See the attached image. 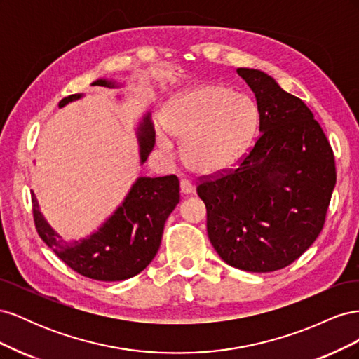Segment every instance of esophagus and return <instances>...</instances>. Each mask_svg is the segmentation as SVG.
<instances>
[{
  "label": "esophagus",
  "mask_w": 359,
  "mask_h": 359,
  "mask_svg": "<svg viewBox=\"0 0 359 359\" xmlns=\"http://www.w3.org/2000/svg\"><path fill=\"white\" fill-rule=\"evenodd\" d=\"M180 189H181V193H182V194H190V193L193 191L191 182H190V181H187V180H181V182H180Z\"/></svg>",
  "instance_id": "esophagus-1"
}]
</instances>
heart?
<instances>
[{
    "label": "heart",
    "instance_id": "heart-1",
    "mask_svg": "<svg viewBox=\"0 0 359 359\" xmlns=\"http://www.w3.org/2000/svg\"><path fill=\"white\" fill-rule=\"evenodd\" d=\"M165 132L182 144V161L193 173L214 177L231 169L252 144L259 127L257 107L247 95L217 83L180 93L163 109ZM165 133L158 144L170 151Z\"/></svg>",
    "mask_w": 359,
    "mask_h": 359
}]
</instances>
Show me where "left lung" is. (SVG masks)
I'll list each match as a JSON object with an SVG mask.
<instances>
[{
	"instance_id": "8db88e82",
	"label": "left lung",
	"mask_w": 359,
	"mask_h": 359,
	"mask_svg": "<svg viewBox=\"0 0 359 359\" xmlns=\"http://www.w3.org/2000/svg\"><path fill=\"white\" fill-rule=\"evenodd\" d=\"M255 93L259 132L235 170L203 181L206 231L227 265L273 273L319 236L335 186L331 145L311 111L269 74L240 67Z\"/></svg>"
}]
</instances>
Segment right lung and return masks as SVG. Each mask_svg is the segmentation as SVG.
I'll use <instances>...</instances> for the list:
<instances>
[{"mask_svg":"<svg viewBox=\"0 0 359 359\" xmlns=\"http://www.w3.org/2000/svg\"><path fill=\"white\" fill-rule=\"evenodd\" d=\"M91 85L119 88L121 83L97 79ZM72 94L60 102V107L82 99ZM140 165L147 161L156 144L151 114L137 124ZM32 214L36 229L43 241L64 264L76 273L99 281H121L144 271L158 252L163 229L169 214L180 202V181L175 175L149 178L139 177L130 187L123 203L102 223L100 227L81 240L66 241L52 229L41 214L36 194L32 193Z\"/></svg>","mask_w":359,"mask_h":359,"instance_id":"obj_1","label":"right lung"}]
</instances>
